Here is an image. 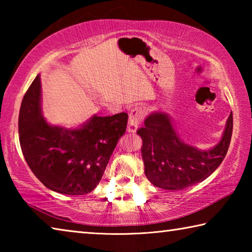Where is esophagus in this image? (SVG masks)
<instances>
[{"mask_svg": "<svg viewBox=\"0 0 252 252\" xmlns=\"http://www.w3.org/2000/svg\"><path fill=\"white\" fill-rule=\"evenodd\" d=\"M144 118V111L141 108H134L130 111L129 122H127V132L134 133L138 129L140 123L142 122Z\"/></svg>", "mask_w": 252, "mask_h": 252, "instance_id": "34e87169", "label": "esophagus"}]
</instances>
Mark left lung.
I'll return each instance as SVG.
<instances>
[{"label": "left lung", "instance_id": "left-lung-1", "mask_svg": "<svg viewBox=\"0 0 252 252\" xmlns=\"http://www.w3.org/2000/svg\"><path fill=\"white\" fill-rule=\"evenodd\" d=\"M232 126L231 112L220 141L208 150H200L182 141L168 113H150L144 126L136 131L142 139L141 155L148 180L165 190H182L203 181L227 155Z\"/></svg>", "mask_w": 252, "mask_h": 252}]
</instances>
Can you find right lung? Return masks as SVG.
<instances>
[{"mask_svg": "<svg viewBox=\"0 0 252 252\" xmlns=\"http://www.w3.org/2000/svg\"><path fill=\"white\" fill-rule=\"evenodd\" d=\"M41 88L39 74L21 103L19 133L25 161L50 190L70 195L91 192L126 132L127 114H94L73 129L52 126L42 113Z\"/></svg>", "mask_w": 252, "mask_h": 252, "instance_id": "1", "label": "right lung"}]
</instances>
